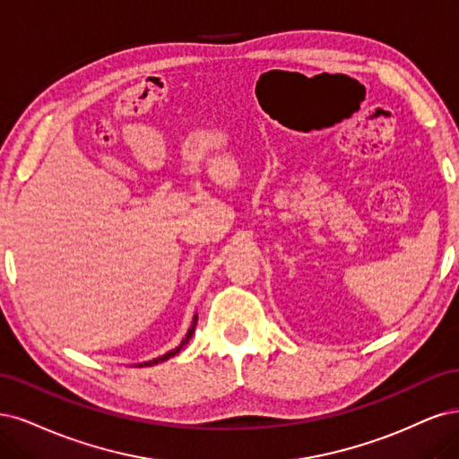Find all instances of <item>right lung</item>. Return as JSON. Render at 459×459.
<instances>
[{"mask_svg": "<svg viewBox=\"0 0 459 459\" xmlns=\"http://www.w3.org/2000/svg\"><path fill=\"white\" fill-rule=\"evenodd\" d=\"M196 322H198V315H195V318H192V324H190V328H188V332H186V335H185V339L181 342V345L179 347H175L173 351H169V352H166V354H161V357H158V359H154V360H149V362H144V364H139V366H152V364H158V362H164V360H168V359H171V357H175L177 352H179L181 349H183V345H186L188 343V339L192 337V333H195V328H196Z\"/></svg>", "mask_w": 459, "mask_h": 459, "instance_id": "obj_1", "label": "right lung"}]
</instances>
